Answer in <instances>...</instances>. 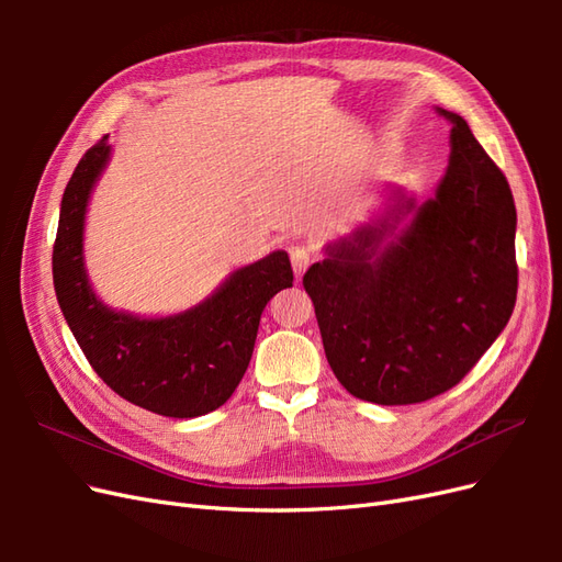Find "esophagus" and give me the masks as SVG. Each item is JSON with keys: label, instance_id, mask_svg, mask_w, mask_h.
I'll use <instances>...</instances> for the list:
<instances>
[{"label": "esophagus", "instance_id": "1", "mask_svg": "<svg viewBox=\"0 0 562 562\" xmlns=\"http://www.w3.org/2000/svg\"><path fill=\"white\" fill-rule=\"evenodd\" d=\"M310 262H312L310 250H304V248H293L291 250V265H293L295 279H302V274H304V271H307Z\"/></svg>", "mask_w": 562, "mask_h": 562}]
</instances>
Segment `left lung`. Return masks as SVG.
<instances>
[{
    "instance_id": "1",
    "label": "left lung",
    "mask_w": 562,
    "mask_h": 562,
    "mask_svg": "<svg viewBox=\"0 0 562 562\" xmlns=\"http://www.w3.org/2000/svg\"><path fill=\"white\" fill-rule=\"evenodd\" d=\"M434 196L389 187L382 209L326 244L302 283L326 359L351 396L411 405L452 389L512 318L516 206L462 116Z\"/></svg>"
}]
</instances>
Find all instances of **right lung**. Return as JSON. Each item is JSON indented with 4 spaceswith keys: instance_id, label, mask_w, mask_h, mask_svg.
I'll return each mask as SVG.
<instances>
[{
    "instance_id": "obj_1",
    "label": "right lung",
    "mask_w": 562,
    "mask_h": 562,
    "mask_svg": "<svg viewBox=\"0 0 562 562\" xmlns=\"http://www.w3.org/2000/svg\"><path fill=\"white\" fill-rule=\"evenodd\" d=\"M108 135L77 164L60 201L54 285L63 316L93 370L119 396L164 417H199L227 403L250 363L267 302L293 285L285 250L234 269L194 307L168 316L112 310L83 262L93 187L108 168Z\"/></svg>"
}]
</instances>
